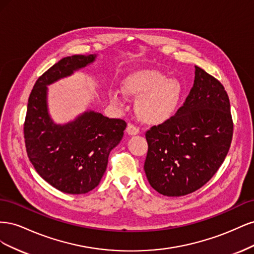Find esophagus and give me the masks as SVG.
<instances>
[{
    "mask_svg": "<svg viewBox=\"0 0 254 254\" xmlns=\"http://www.w3.org/2000/svg\"><path fill=\"white\" fill-rule=\"evenodd\" d=\"M126 131L129 135H135L140 132V129H139V127H136L132 124H129L126 128Z\"/></svg>",
    "mask_w": 254,
    "mask_h": 254,
    "instance_id": "esophagus-1",
    "label": "esophagus"
}]
</instances>
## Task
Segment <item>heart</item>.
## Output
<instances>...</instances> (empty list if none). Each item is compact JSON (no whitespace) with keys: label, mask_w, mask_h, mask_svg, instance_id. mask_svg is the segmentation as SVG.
Returning <instances> with one entry per match:
<instances>
[{"label":"heart","mask_w":254,"mask_h":254,"mask_svg":"<svg viewBox=\"0 0 254 254\" xmlns=\"http://www.w3.org/2000/svg\"><path fill=\"white\" fill-rule=\"evenodd\" d=\"M122 88L125 94L136 98L137 117L147 124H161L171 119L182 92L178 80L155 70L132 73L123 80ZM109 96L112 103L122 105L123 95L119 91H110Z\"/></svg>","instance_id":"1"}]
</instances>
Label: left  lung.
Returning a JSON list of instances; mask_svg holds the SVG:
<instances>
[{
  "mask_svg": "<svg viewBox=\"0 0 254 254\" xmlns=\"http://www.w3.org/2000/svg\"><path fill=\"white\" fill-rule=\"evenodd\" d=\"M233 135L230 101L224 86L195 65L186 102L171 119L145 133L144 171L151 188L179 197L203 187L218 171Z\"/></svg>",
  "mask_w": 254,
  "mask_h": 254,
  "instance_id": "8db88e82",
  "label": "left lung"
}]
</instances>
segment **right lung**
<instances>
[{"label":"right lung","mask_w":254,"mask_h":254,"mask_svg":"<svg viewBox=\"0 0 254 254\" xmlns=\"http://www.w3.org/2000/svg\"><path fill=\"white\" fill-rule=\"evenodd\" d=\"M95 57L60 59L38 78L28 98L24 122L28 159L45 181L66 194H86L98 186L109 153L127 126L125 121L94 111L84 112L65 125H57L50 118L47 86L93 63Z\"/></svg>","instance_id":"1"}]
</instances>
